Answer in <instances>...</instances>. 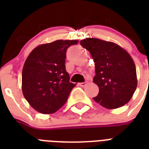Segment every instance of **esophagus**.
<instances>
[{"label": "esophagus", "mask_w": 149, "mask_h": 149, "mask_svg": "<svg viewBox=\"0 0 149 149\" xmlns=\"http://www.w3.org/2000/svg\"><path fill=\"white\" fill-rule=\"evenodd\" d=\"M79 85L80 86H85L86 85V82H83V83H80V84H79Z\"/></svg>", "instance_id": "1"}]
</instances>
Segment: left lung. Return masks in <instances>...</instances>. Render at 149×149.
<instances>
[{"label": "left lung", "instance_id": "1", "mask_svg": "<svg viewBox=\"0 0 149 149\" xmlns=\"http://www.w3.org/2000/svg\"><path fill=\"white\" fill-rule=\"evenodd\" d=\"M95 63L93 83L99 93L93 100L107 109L129 101L137 88L136 68L129 54L115 43L89 38L80 41Z\"/></svg>", "mask_w": 149, "mask_h": 149}]
</instances>
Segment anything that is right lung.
Masks as SVG:
<instances>
[{"mask_svg": "<svg viewBox=\"0 0 149 149\" xmlns=\"http://www.w3.org/2000/svg\"><path fill=\"white\" fill-rule=\"evenodd\" d=\"M77 40H57L32 50L22 70V92L29 104L42 113L56 112L65 104L76 84L65 70L66 51Z\"/></svg>", "mask_w": 149, "mask_h": 149, "instance_id": "obj_1", "label": "right lung"}]
</instances>
